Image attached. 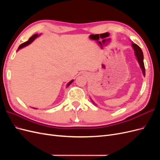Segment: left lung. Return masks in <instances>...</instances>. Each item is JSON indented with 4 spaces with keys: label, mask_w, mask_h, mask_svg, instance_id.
<instances>
[{
    "label": "left lung",
    "mask_w": 160,
    "mask_h": 160,
    "mask_svg": "<svg viewBox=\"0 0 160 160\" xmlns=\"http://www.w3.org/2000/svg\"><path fill=\"white\" fill-rule=\"evenodd\" d=\"M132 47H133V49L134 50L135 57H136L137 60H138L139 64V66L142 69L143 75V76H145V75H146V70H145V66H144V62H143V54L142 50L141 49V48H140L138 45L135 44V43H133V42L132 43Z\"/></svg>",
    "instance_id": "8db88e82"
}]
</instances>
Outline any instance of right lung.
I'll return each mask as SVG.
<instances>
[{"label": "right lung", "instance_id": "add662e5", "mask_svg": "<svg viewBox=\"0 0 160 160\" xmlns=\"http://www.w3.org/2000/svg\"><path fill=\"white\" fill-rule=\"evenodd\" d=\"M41 35H38V34H35V35H33L32 37H31L30 38H29V39H28L27 41H26V42H23L22 44H21L20 46L18 47V50L17 51H18L19 49H22V48H23L24 47H26V46H27V45H28L29 44H31V43L36 38H37L38 37H39ZM72 82H73V80H71V81H69L68 83H67V88L68 86H69ZM35 109V108H34Z\"/></svg>", "mask_w": 160, "mask_h": 160}]
</instances>
